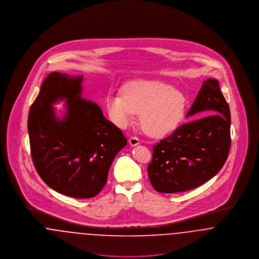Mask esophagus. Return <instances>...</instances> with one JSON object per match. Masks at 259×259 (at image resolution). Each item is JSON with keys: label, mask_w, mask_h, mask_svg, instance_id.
<instances>
[{"label": "esophagus", "mask_w": 259, "mask_h": 259, "mask_svg": "<svg viewBox=\"0 0 259 259\" xmlns=\"http://www.w3.org/2000/svg\"><path fill=\"white\" fill-rule=\"evenodd\" d=\"M129 144H130L131 147H135V146L140 144V140L137 137H131L129 139Z\"/></svg>", "instance_id": "1"}]
</instances>
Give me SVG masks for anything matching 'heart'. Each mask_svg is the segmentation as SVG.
<instances>
[{
  "mask_svg": "<svg viewBox=\"0 0 259 259\" xmlns=\"http://www.w3.org/2000/svg\"><path fill=\"white\" fill-rule=\"evenodd\" d=\"M105 108L111 121L122 129L132 124L136 113L140 114L142 130L160 139L172 134L184 120L187 98L166 82L140 80L127 84L122 94L107 95Z\"/></svg>",
  "mask_w": 259,
  "mask_h": 259,
  "instance_id": "b5f03b06",
  "label": "heart"
}]
</instances>
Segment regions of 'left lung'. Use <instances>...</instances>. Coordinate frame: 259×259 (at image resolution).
Returning a JSON list of instances; mask_svg holds the SVG:
<instances>
[{
	"mask_svg": "<svg viewBox=\"0 0 259 259\" xmlns=\"http://www.w3.org/2000/svg\"><path fill=\"white\" fill-rule=\"evenodd\" d=\"M199 112L206 116L181 125L153 146L148 172L156 191L175 193L196 188L223 167L231 146V116L218 79L203 82L186 116Z\"/></svg>",
	"mask_w": 259,
	"mask_h": 259,
	"instance_id": "obj_1",
	"label": "left lung"
}]
</instances>
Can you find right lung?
Masks as SVG:
<instances>
[{
	"label": "right lung",
	"instance_id": "obj_1",
	"mask_svg": "<svg viewBox=\"0 0 259 259\" xmlns=\"http://www.w3.org/2000/svg\"><path fill=\"white\" fill-rule=\"evenodd\" d=\"M82 75L52 72L30 108L28 132L34 166L53 190L70 197L96 196L111 163L127 145L119 128L98 105L82 96ZM66 101L60 119L53 105Z\"/></svg>",
	"mask_w": 259,
	"mask_h": 259
}]
</instances>
